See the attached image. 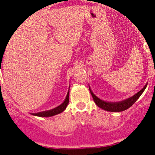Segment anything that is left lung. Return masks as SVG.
Instances as JSON below:
<instances>
[{
	"mask_svg": "<svg viewBox=\"0 0 155 155\" xmlns=\"http://www.w3.org/2000/svg\"><path fill=\"white\" fill-rule=\"evenodd\" d=\"M147 85H145L143 87L142 90H140V91L137 92L136 94H134V96L130 97L127 98V99L124 100V101H118V102H108V101H104L103 100L98 98L92 92L91 89L90 88L89 86V90H90L91 94V96L93 97L94 101L95 104H97L98 107L101 108V109H104L106 111H109V112H122V111L126 110L128 108H130L137 100L139 99L140 96L142 95V94L143 93V91H145V89L146 88Z\"/></svg>",
	"mask_w": 155,
	"mask_h": 155,
	"instance_id": "8db88e82",
	"label": "left lung"
}]
</instances>
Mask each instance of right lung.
I'll return each instance as SVG.
<instances>
[{"label": "right lung", "mask_w": 155, "mask_h": 155, "mask_svg": "<svg viewBox=\"0 0 155 155\" xmlns=\"http://www.w3.org/2000/svg\"><path fill=\"white\" fill-rule=\"evenodd\" d=\"M69 92H70V91H68V94H67L64 101L61 105H59L58 107L54 108L52 109H50V110L43 111V112H37V113H31V115L39 117H51L53 116V115H58L59 113H61L62 112L65 110V109L68 107L69 104Z\"/></svg>", "instance_id": "1"}]
</instances>
